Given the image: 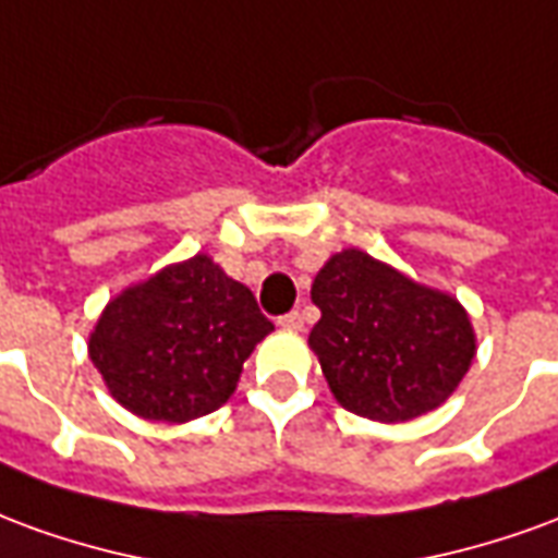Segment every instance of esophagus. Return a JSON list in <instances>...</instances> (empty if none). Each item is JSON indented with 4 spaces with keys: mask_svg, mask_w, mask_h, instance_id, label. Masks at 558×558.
Here are the masks:
<instances>
[{
    "mask_svg": "<svg viewBox=\"0 0 558 558\" xmlns=\"http://www.w3.org/2000/svg\"><path fill=\"white\" fill-rule=\"evenodd\" d=\"M278 326L283 328V331H302L304 319H302V314H299V311H292V314L280 316V319H278Z\"/></svg>",
    "mask_w": 558,
    "mask_h": 558,
    "instance_id": "esophagus-1",
    "label": "esophagus"
}]
</instances>
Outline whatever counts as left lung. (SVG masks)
<instances>
[{"label":"left lung","instance_id":"obj_1","mask_svg":"<svg viewBox=\"0 0 558 558\" xmlns=\"http://www.w3.org/2000/svg\"><path fill=\"white\" fill-rule=\"evenodd\" d=\"M311 299L323 316L307 343L331 395L362 418L395 424L442 407L475 359V331L454 295L359 247L319 268Z\"/></svg>","mask_w":558,"mask_h":558}]
</instances>
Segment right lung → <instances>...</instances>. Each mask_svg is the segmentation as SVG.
Listing matches in <instances>:
<instances>
[{
	"label": "right lung",
	"mask_w": 558,
	"mask_h": 558,
	"mask_svg": "<svg viewBox=\"0 0 558 558\" xmlns=\"http://www.w3.org/2000/svg\"><path fill=\"white\" fill-rule=\"evenodd\" d=\"M268 331L254 292L196 254L119 292L89 335V359L128 412L184 424L230 400Z\"/></svg>",
	"instance_id": "1"
}]
</instances>
